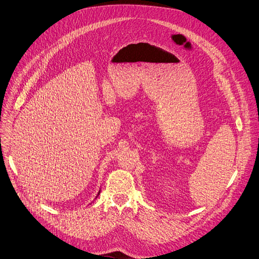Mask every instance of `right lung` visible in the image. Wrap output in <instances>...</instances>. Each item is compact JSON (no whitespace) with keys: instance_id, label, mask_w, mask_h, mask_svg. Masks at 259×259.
Returning a JSON list of instances; mask_svg holds the SVG:
<instances>
[{"instance_id":"right-lung-1","label":"right lung","mask_w":259,"mask_h":259,"mask_svg":"<svg viewBox=\"0 0 259 259\" xmlns=\"http://www.w3.org/2000/svg\"><path fill=\"white\" fill-rule=\"evenodd\" d=\"M99 194H100V191H99V193H98V195H99Z\"/></svg>"}]
</instances>
